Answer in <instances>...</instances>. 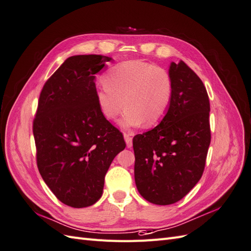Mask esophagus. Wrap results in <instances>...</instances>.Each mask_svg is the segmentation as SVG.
<instances>
[{"label":"esophagus","mask_w":251,"mask_h":251,"mask_svg":"<svg viewBox=\"0 0 251 251\" xmlns=\"http://www.w3.org/2000/svg\"><path fill=\"white\" fill-rule=\"evenodd\" d=\"M124 139H125L127 147L128 148H131L132 147V137H131V134L128 133V132H125L124 133Z\"/></svg>","instance_id":"obj_1"}]
</instances>
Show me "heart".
<instances>
[{
  "label": "heart",
  "mask_w": 251,
  "mask_h": 251,
  "mask_svg": "<svg viewBox=\"0 0 251 251\" xmlns=\"http://www.w3.org/2000/svg\"><path fill=\"white\" fill-rule=\"evenodd\" d=\"M105 84L96 90V99L104 117L116 120L126 105L120 125L123 128L158 124L166 116L173 96L169 73L143 60H128L112 68ZM126 103H124V100Z\"/></svg>",
  "instance_id": "obj_1"
}]
</instances>
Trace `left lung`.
I'll return each mask as SVG.
<instances>
[{"instance_id":"obj_1","label":"left lung","mask_w":251,"mask_h":251,"mask_svg":"<svg viewBox=\"0 0 251 251\" xmlns=\"http://www.w3.org/2000/svg\"><path fill=\"white\" fill-rule=\"evenodd\" d=\"M171 104L151 130L133 137L134 180L151 203L173 204L196 185L211 144L209 100L201 79L182 60L171 62Z\"/></svg>"}]
</instances>
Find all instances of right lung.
I'll use <instances>...</instances> for the list:
<instances>
[{
	"label": "right lung",
	"instance_id": "obj_1",
	"mask_svg": "<svg viewBox=\"0 0 251 251\" xmlns=\"http://www.w3.org/2000/svg\"><path fill=\"white\" fill-rule=\"evenodd\" d=\"M111 57L71 56L47 80L39 96L33 135L38 171L62 203L91 206L104 177L126 144L96 99V74Z\"/></svg>",
	"mask_w": 251,
	"mask_h": 251
}]
</instances>
